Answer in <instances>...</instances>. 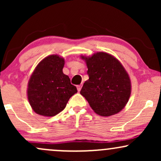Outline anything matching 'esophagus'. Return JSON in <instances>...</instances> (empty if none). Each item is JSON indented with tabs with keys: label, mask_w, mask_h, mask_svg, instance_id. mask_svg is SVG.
I'll list each match as a JSON object with an SVG mask.
<instances>
[{
	"label": "esophagus",
	"mask_w": 161,
	"mask_h": 161,
	"mask_svg": "<svg viewBox=\"0 0 161 161\" xmlns=\"http://www.w3.org/2000/svg\"><path fill=\"white\" fill-rule=\"evenodd\" d=\"M81 88H82V86H81V85H79V86H77V90H78V92H80Z\"/></svg>",
	"instance_id": "esophagus-1"
}]
</instances>
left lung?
Listing matches in <instances>:
<instances>
[{
    "mask_svg": "<svg viewBox=\"0 0 161 161\" xmlns=\"http://www.w3.org/2000/svg\"><path fill=\"white\" fill-rule=\"evenodd\" d=\"M86 62L89 79L80 94L92 110L102 116L118 114L125 108L131 95V81L121 63L111 54L97 52L82 56Z\"/></svg>",
    "mask_w": 161,
    "mask_h": 161,
    "instance_id": "obj_1",
    "label": "left lung"
}]
</instances>
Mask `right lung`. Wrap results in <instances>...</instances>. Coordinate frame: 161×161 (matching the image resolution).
Segmentation results:
<instances>
[{
  "label": "right lung",
  "instance_id": "obj_1",
  "mask_svg": "<svg viewBox=\"0 0 161 161\" xmlns=\"http://www.w3.org/2000/svg\"><path fill=\"white\" fill-rule=\"evenodd\" d=\"M64 59L57 54L45 57L37 65L28 83V100L32 110L44 116H53L66 108L77 92L63 73Z\"/></svg>",
  "mask_w": 161,
  "mask_h": 161
}]
</instances>
